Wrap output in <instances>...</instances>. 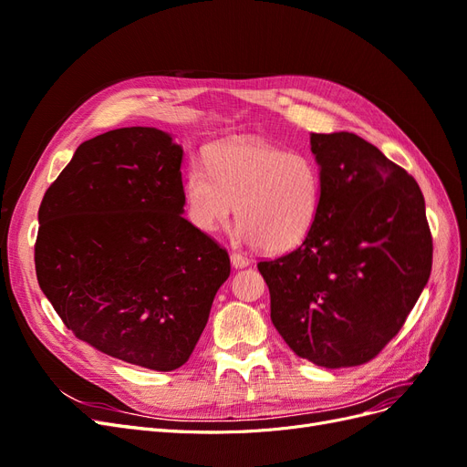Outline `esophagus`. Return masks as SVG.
<instances>
[{"label": "esophagus", "instance_id": "esophagus-1", "mask_svg": "<svg viewBox=\"0 0 467 467\" xmlns=\"http://www.w3.org/2000/svg\"><path fill=\"white\" fill-rule=\"evenodd\" d=\"M230 259H232V265H234L235 268H244V266L249 265V259L244 257V255H239V253H232Z\"/></svg>", "mask_w": 467, "mask_h": 467}]
</instances>
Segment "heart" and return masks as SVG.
<instances>
[{"label":"heart","instance_id":"b5f03b06","mask_svg":"<svg viewBox=\"0 0 467 467\" xmlns=\"http://www.w3.org/2000/svg\"><path fill=\"white\" fill-rule=\"evenodd\" d=\"M323 204V173L304 151L261 140H232L212 148L206 165L185 177V206L196 230L212 234L237 216L235 237L268 253L298 247Z\"/></svg>","mask_w":467,"mask_h":467}]
</instances>
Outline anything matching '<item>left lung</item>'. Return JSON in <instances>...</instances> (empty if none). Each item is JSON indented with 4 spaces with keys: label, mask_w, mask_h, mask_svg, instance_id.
Here are the masks:
<instances>
[{
    "label": "left lung",
    "mask_w": 467,
    "mask_h": 467,
    "mask_svg": "<svg viewBox=\"0 0 467 467\" xmlns=\"http://www.w3.org/2000/svg\"><path fill=\"white\" fill-rule=\"evenodd\" d=\"M323 204L300 247L261 261L271 319L296 355L325 368L372 360L427 286L432 235L417 181L350 132L312 134Z\"/></svg>",
    "instance_id": "left-lung-1"
}]
</instances>
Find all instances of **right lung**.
Wrapping results in <instances>:
<instances>
[{
    "mask_svg": "<svg viewBox=\"0 0 467 467\" xmlns=\"http://www.w3.org/2000/svg\"><path fill=\"white\" fill-rule=\"evenodd\" d=\"M182 148L148 126L83 142L38 208L35 266L79 341L142 368L185 364L230 276L228 251L182 218Z\"/></svg>",
    "mask_w": 467,
    "mask_h": 467,
    "instance_id": "right-lung-1",
    "label": "right lung"
}]
</instances>
